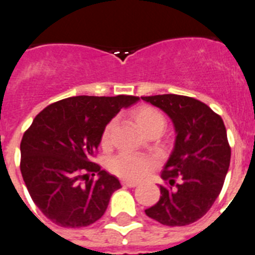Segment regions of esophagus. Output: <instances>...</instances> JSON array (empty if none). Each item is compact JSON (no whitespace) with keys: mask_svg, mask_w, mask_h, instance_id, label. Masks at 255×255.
<instances>
[{"mask_svg":"<svg viewBox=\"0 0 255 255\" xmlns=\"http://www.w3.org/2000/svg\"><path fill=\"white\" fill-rule=\"evenodd\" d=\"M122 185H123V186H127V187H135V186H137V182L128 181V180H123Z\"/></svg>","mask_w":255,"mask_h":255,"instance_id":"34e87169","label":"esophagus"}]
</instances>
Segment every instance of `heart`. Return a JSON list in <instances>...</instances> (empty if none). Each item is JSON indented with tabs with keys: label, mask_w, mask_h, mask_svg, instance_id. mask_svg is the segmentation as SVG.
Masks as SVG:
<instances>
[{
	"label": "heart",
	"mask_w": 255,
	"mask_h": 255,
	"mask_svg": "<svg viewBox=\"0 0 255 255\" xmlns=\"http://www.w3.org/2000/svg\"><path fill=\"white\" fill-rule=\"evenodd\" d=\"M133 120L141 127L146 134L154 132V130H162L165 126V120L154 108L148 106L137 107L132 112ZM114 127V121H111L106 126L102 134V144L107 146L111 141L112 130ZM154 161L151 157L143 154L133 153H120L114 156L109 162V168L114 175L118 177L125 178L128 181H137L147 175L153 168Z\"/></svg>",
	"instance_id": "1"
}]
</instances>
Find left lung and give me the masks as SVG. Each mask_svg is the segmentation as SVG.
Wrapping results in <instances>:
<instances>
[{
  "label": "left lung",
  "mask_w": 255,
  "mask_h": 255,
  "mask_svg": "<svg viewBox=\"0 0 255 255\" xmlns=\"http://www.w3.org/2000/svg\"><path fill=\"white\" fill-rule=\"evenodd\" d=\"M171 118L176 141L161 177L160 200L144 213L167 227H184L203 218L215 203L230 165L227 129L221 117L191 97H141ZM179 182L176 183L175 180Z\"/></svg>",
  "instance_id": "8db88e82"
}]
</instances>
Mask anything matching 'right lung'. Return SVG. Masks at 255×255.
Masks as SVG:
<instances>
[{
  "label": "right lung",
  "mask_w": 255,
  "mask_h": 255,
  "mask_svg": "<svg viewBox=\"0 0 255 255\" xmlns=\"http://www.w3.org/2000/svg\"><path fill=\"white\" fill-rule=\"evenodd\" d=\"M133 95H78L42 109L23 133L20 170L31 199L54 224L83 228L103 216L121 182L92 162L102 134ZM97 173L99 178L92 176Z\"/></svg>",
  "instance_id": "obj_1"
}]
</instances>
